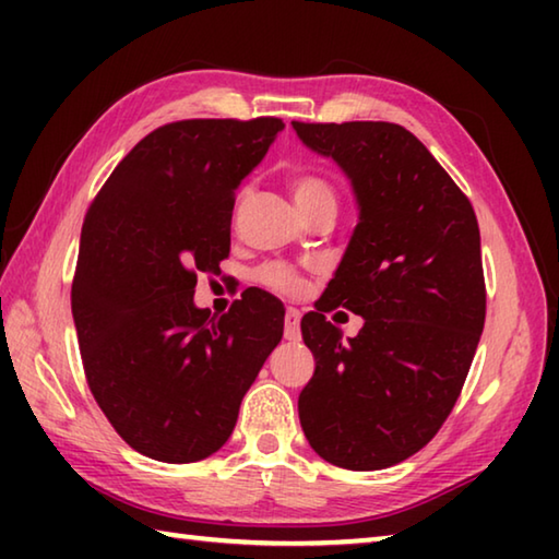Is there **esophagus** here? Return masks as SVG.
Segmentation results:
<instances>
[{"instance_id":"1","label":"esophagus","mask_w":559,"mask_h":559,"mask_svg":"<svg viewBox=\"0 0 559 559\" xmlns=\"http://www.w3.org/2000/svg\"><path fill=\"white\" fill-rule=\"evenodd\" d=\"M283 337L290 340V343H298L300 340V310L288 308L286 318H283Z\"/></svg>"}]
</instances>
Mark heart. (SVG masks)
<instances>
[{
	"instance_id": "obj_1",
	"label": "heart",
	"mask_w": 559,
	"mask_h": 559,
	"mask_svg": "<svg viewBox=\"0 0 559 559\" xmlns=\"http://www.w3.org/2000/svg\"><path fill=\"white\" fill-rule=\"evenodd\" d=\"M290 192H293V200H296L298 210L302 214L313 212V210H318V206H335V189L330 187V182H325L323 177H316V175L293 177ZM259 278L266 283V286L281 288V290H288L296 286V276H293L286 266H278V263L263 266L259 271Z\"/></svg>"
}]
</instances>
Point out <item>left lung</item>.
I'll return each mask as SVG.
<instances>
[{
	"mask_svg": "<svg viewBox=\"0 0 559 559\" xmlns=\"http://www.w3.org/2000/svg\"><path fill=\"white\" fill-rule=\"evenodd\" d=\"M353 187L357 224L318 310L302 316L316 372L298 396L306 439L349 471L394 466L427 447L456 404L486 320L471 202L394 122H290ZM366 318L355 338L324 320Z\"/></svg>",
	"mask_w": 559,
	"mask_h": 559,
	"instance_id": "left-lung-1",
	"label": "left lung"
}]
</instances>
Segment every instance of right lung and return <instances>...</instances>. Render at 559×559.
Listing matches in <instances>:
<instances>
[{
  "mask_svg": "<svg viewBox=\"0 0 559 559\" xmlns=\"http://www.w3.org/2000/svg\"><path fill=\"white\" fill-rule=\"evenodd\" d=\"M286 128L278 118L182 120L122 157L81 231L71 310L93 396L128 447L165 463L229 441L243 394L283 337L286 308L246 290L194 306L229 257L236 189Z\"/></svg>",
  "mask_w": 559,
  "mask_h": 559,
  "instance_id": "add662e5",
  "label": "right lung"
}]
</instances>
